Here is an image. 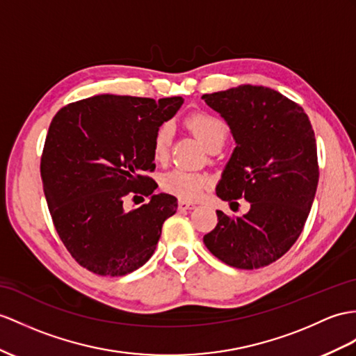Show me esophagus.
Wrapping results in <instances>:
<instances>
[{
	"label": "esophagus",
	"mask_w": 356,
	"mask_h": 356,
	"mask_svg": "<svg viewBox=\"0 0 356 356\" xmlns=\"http://www.w3.org/2000/svg\"><path fill=\"white\" fill-rule=\"evenodd\" d=\"M196 205L193 204V202H187V201H179L178 202V208L181 211H184V210H192V208H195Z\"/></svg>",
	"instance_id": "34e87169"
}]
</instances>
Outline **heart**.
Segmentation results:
<instances>
[{
	"mask_svg": "<svg viewBox=\"0 0 356 356\" xmlns=\"http://www.w3.org/2000/svg\"><path fill=\"white\" fill-rule=\"evenodd\" d=\"M187 127L199 137L208 149L218 145H223L228 136V128L223 120L218 116L208 115V113H195L187 119ZM172 138V125L164 124L159 128L154 137V157L157 160L166 159ZM208 186V177L204 173L172 169L161 177V187L164 192L177 196L183 201H193L201 195Z\"/></svg>",
	"mask_w": 356,
	"mask_h": 356,
	"instance_id": "heart-1",
	"label": "heart"
}]
</instances>
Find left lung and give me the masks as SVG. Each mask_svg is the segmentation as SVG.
Returning <instances> with one entry per match:
<instances>
[{"label":"left lung","mask_w":356,"mask_h":356,"mask_svg":"<svg viewBox=\"0 0 356 356\" xmlns=\"http://www.w3.org/2000/svg\"><path fill=\"white\" fill-rule=\"evenodd\" d=\"M202 99L225 119L236 142L216 193L223 201L245 197L250 205L236 219L216 211L218 225L204 243L232 267L272 264L298 240L314 201L313 127L299 104L264 86L241 84Z\"/></svg>","instance_id":"1"}]
</instances>
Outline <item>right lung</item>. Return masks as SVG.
I'll return each instance as SVG.
<instances>
[{
    "instance_id": "right-lung-1",
    "label": "right lung",
    "mask_w": 356,
    "mask_h": 356,
    "mask_svg": "<svg viewBox=\"0 0 356 356\" xmlns=\"http://www.w3.org/2000/svg\"><path fill=\"white\" fill-rule=\"evenodd\" d=\"M181 97L97 95L60 108L40 161L43 192L54 227L75 261L102 276H124L152 257L177 197L155 195L154 137L183 106ZM150 202L125 211L123 199Z\"/></svg>"
}]
</instances>
